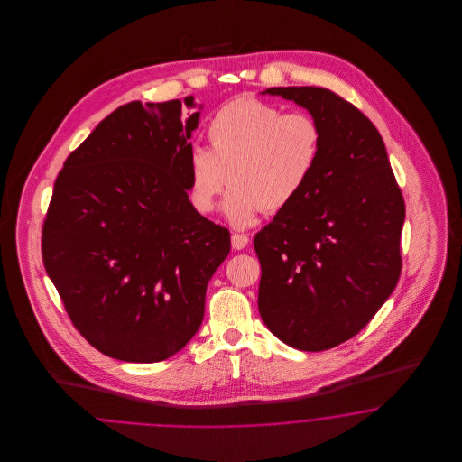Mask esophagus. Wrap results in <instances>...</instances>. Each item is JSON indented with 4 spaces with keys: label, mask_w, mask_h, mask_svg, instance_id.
<instances>
[{
    "label": "esophagus",
    "mask_w": 462,
    "mask_h": 462,
    "mask_svg": "<svg viewBox=\"0 0 462 462\" xmlns=\"http://www.w3.org/2000/svg\"><path fill=\"white\" fill-rule=\"evenodd\" d=\"M249 244V237L244 236V234H232V247L241 251L245 245Z\"/></svg>",
    "instance_id": "obj_1"
}]
</instances>
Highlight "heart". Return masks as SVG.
Here are the masks:
<instances>
[{
	"label": "heart",
	"instance_id": "heart-1",
	"mask_svg": "<svg viewBox=\"0 0 462 462\" xmlns=\"http://www.w3.org/2000/svg\"><path fill=\"white\" fill-rule=\"evenodd\" d=\"M211 149L189 155V194L199 213L215 211L225 199V217L251 226L262 211H279L303 194L324 147L320 123L307 112H284L258 98L225 104L208 125Z\"/></svg>",
	"mask_w": 462,
	"mask_h": 462
}]
</instances>
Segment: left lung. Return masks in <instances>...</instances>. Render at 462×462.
<instances>
[{
    "mask_svg": "<svg viewBox=\"0 0 462 462\" xmlns=\"http://www.w3.org/2000/svg\"><path fill=\"white\" fill-rule=\"evenodd\" d=\"M320 123L324 147L303 194L254 236L264 326L303 352L364 329L393 292L405 202L369 117L319 87L268 88Z\"/></svg>",
    "mask_w": 462,
    "mask_h": 462,
    "instance_id": "obj_1",
    "label": "left lung"
}]
</instances>
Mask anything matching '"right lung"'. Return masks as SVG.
<instances>
[{
    "label": "right lung",
    "mask_w": 462,
    "mask_h": 462,
    "mask_svg": "<svg viewBox=\"0 0 462 462\" xmlns=\"http://www.w3.org/2000/svg\"><path fill=\"white\" fill-rule=\"evenodd\" d=\"M194 107V97L185 98ZM199 112L130 102L66 159L42 253L74 328L98 352L152 364L180 352L204 317L206 287L230 232L189 200Z\"/></svg>",
    "instance_id": "obj_1"
}]
</instances>
